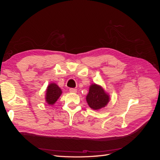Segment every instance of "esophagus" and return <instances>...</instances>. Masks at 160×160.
<instances>
[{
  "label": "esophagus",
  "mask_w": 160,
  "mask_h": 160,
  "mask_svg": "<svg viewBox=\"0 0 160 160\" xmlns=\"http://www.w3.org/2000/svg\"><path fill=\"white\" fill-rule=\"evenodd\" d=\"M69 91L71 92V93H77V89H75L74 88H71V89H69Z\"/></svg>",
  "instance_id": "esophagus-1"
}]
</instances>
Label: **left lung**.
I'll list each match as a JSON object with an SVG mask.
<instances>
[{
	"mask_svg": "<svg viewBox=\"0 0 160 160\" xmlns=\"http://www.w3.org/2000/svg\"><path fill=\"white\" fill-rule=\"evenodd\" d=\"M86 101L91 109L99 110L108 105L109 101V95L106 93L102 87L94 83L89 87Z\"/></svg>",
	"mask_w": 160,
	"mask_h": 160,
	"instance_id": "obj_1",
	"label": "left lung"
}]
</instances>
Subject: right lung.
<instances>
[{"mask_svg":"<svg viewBox=\"0 0 160 160\" xmlns=\"http://www.w3.org/2000/svg\"><path fill=\"white\" fill-rule=\"evenodd\" d=\"M62 94L61 89L56 83H52L48 85L46 90L45 99L49 105L55 104Z\"/></svg>","mask_w":160,"mask_h":160,"instance_id":"1","label":"right lung"}]
</instances>
